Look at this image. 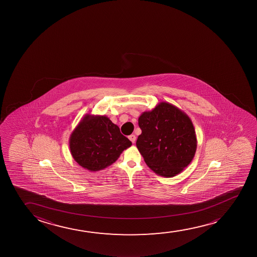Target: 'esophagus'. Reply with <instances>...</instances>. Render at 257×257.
I'll return each instance as SVG.
<instances>
[{
  "label": "esophagus",
  "mask_w": 257,
  "mask_h": 257,
  "mask_svg": "<svg viewBox=\"0 0 257 257\" xmlns=\"http://www.w3.org/2000/svg\"><path fill=\"white\" fill-rule=\"evenodd\" d=\"M128 139H130L133 144H135V142H136V139H137V137L135 136V135H130V137H128Z\"/></svg>",
  "instance_id": "1"
}]
</instances>
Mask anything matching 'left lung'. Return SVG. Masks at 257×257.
<instances>
[{
	"mask_svg": "<svg viewBox=\"0 0 257 257\" xmlns=\"http://www.w3.org/2000/svg\"><path fill=\"white\" fill-rule=\"evenodd\" d=\"M142 134L137 147L156 174L172 178L195 156L197 137L190 117L171 103H158L138 118Z\"/></svg>",
	"mask_w": 257,
	"mask_h": 257,
	"instance_id": "8db88e82",
	"label": "left lung"
}]
</instances>
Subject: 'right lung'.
<instances>
[{
  "label": "right lung",
  "instance_id": "1",
  "mask_svg": "<svg viewBox=\"0 0 257 257\" xmlns=\"http://www.w3.org/2000/svg\"><path fill=\"white\" fill-rule=\"evenodd\" d=\"M131 145L108 117L90 113L83 117L69 139L72 158L90 171H101L112 165Z\"/></svg>",
  "mask_w": 257,
  "mask_h": 257
}]
</instances>
